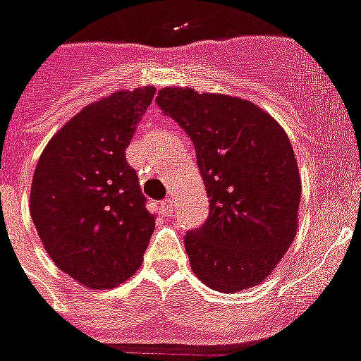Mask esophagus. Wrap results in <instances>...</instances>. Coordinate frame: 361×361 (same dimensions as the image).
<instances>
[{
  "instance_id": "esophagus-1",
  "label": "esophagus",
  "mask_w": 361,
  "mask_h": 361,
  "mask_svg": "<svg viewBox=\"0 0 361 361\" xmlns=\"http://www.w3.org/2000/svg\"><path fill=\"white\" fill-rule=\"evenodd\" d=\"M161 211H163V215L171 216L172 211H174V202L171 198H165V200L161 202Z\"/></svg>"
}]
</instances>
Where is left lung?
I'll use <instances>...</instances> for the list:
<instances>
[{"label": "left lung", "mask_w": 361, "mask_h": 361, "mask_svg": "<svg viewBox=\"0 0 361 361\" xmlns=\"http://www.w3.org/2000/svg\"><path fill=\"white\" fill-rule=\"evenodd\" d=\"M196 150L207 221L183 237L196 276L235 293L262 283L297 233L300 176L289 137L247 99L163 89L155 98Z\"/></svg>", "instance_id": "left-lung-1"}]
</instances>
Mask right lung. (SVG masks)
Returning <instances> with one entry per match:
<instances>
[{
  "instance_id": "add662e5",
  "label": "right lung",
  "mask_w": 361,
  "mask_h": 361,
  "mask_svg": "<svg viewBox=\"0 0 361 361\" xmlns=\"http://www.w3.org/2000/svg\"><path fill=\"white\" fill-rule=\"evenodd\" d=\"M154 87L120 90L85 107L44 148L31 219L59 269L92 289L122 283L142 263L155 228L126 159Z\"/></svg>"
}]
</instances>
